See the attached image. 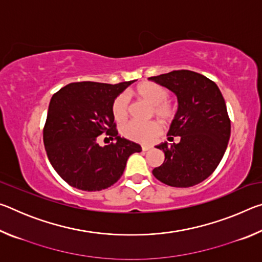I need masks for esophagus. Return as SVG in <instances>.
Segmentation results:
<instances>
[{
	"instance_id": "obj_1",
	"label": "esophagus",
	"mask_w": 262,
	"mask_h": 262,
	"mask_svg": "<svg viewBox=\"0 0 262 262\" xmlns=\"http://www.w3.org/2000/svg\"><path fill=\"white\" fill-rule=\"evenodd\" d=\"M150 149H151V147H149V145H142V151H148Z\"/></svg>"
}]
</instances>
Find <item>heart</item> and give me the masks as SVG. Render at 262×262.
Here are the masks:
<instances>
[{"mask_svg": "<svg viewBox=\"0 0 262 262\" xmlns=\"http://www.w3.org/2000/svg\"><path fill=\"white\" fill-rule=\"evenodd\" d=\"M140 100L152 107V113L163 122H170L176 117L177 110L173 104L167 100L168 91L156 83L145 82L140 84L133 92ZM129 104L125 95L115 98L112 104V115L117 122H123L128 118ZM122 135L139 143H151L161 134V126L157 122L137 123L128 122L121 127Z\"/></svg>", "mask_w": 262, "mask_h": 262, "instance_id": "b5f03b06", "label": "heart"}]
</instances>
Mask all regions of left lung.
I'll use <instances>...</instances> for the list:
<instances>
[{
  "instance_id": "8db88e82",
  "label": "left lung",
  "mask_w": 262,
  "mask_h": 262,
  "mask_svg": "<svg viewBox=\"0 0 262 262\" xmlns=\"http://www.w3.org/2000/svg\"><path fill=\"white\" fill-rule=\"evenodd\" d=\"M173 92L178 111L171 122L168 141L156 145L165 159L152 174L172 187H190L207 179L223 158L231 133L227 105L219 86L190 70H173L149 77Z\"/></svg>"
}]
</instances>
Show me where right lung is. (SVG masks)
I'll return each instance as SVG.
<instances>
[{
	"instance_id": "obj_1",
	"label": "right lung",
	"mask_w": 262,
	"mask_h": 262,
	"mask_svg": "<svg viewBox=\"0 0 262 262\" xmlns=\"http://www.w3.org/2000/svg\"><path fill=\"white\" fill-rule=\"evenodd\" d=\"M132 83H70L53 95L43 144L56 173L73 187L86 192L110 187L120 179L128 157L142 151L140 144L118 136L112 115L113 101ZM104 132L114 144H98L96 137Z\"/></svg>"
}]
</instances>
